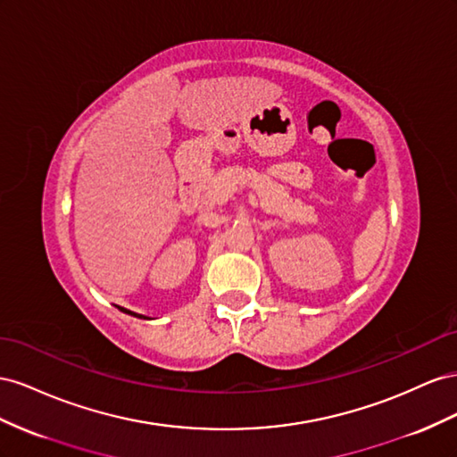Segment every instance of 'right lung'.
<instances>
[{
    "mask_svg": "<svg viewBox=\"0 0 457 457\" xmlns=\"http://www.w3.org/2000/svg\"><path fill=\"white\" fill-rule=\"evenodd\" d=\"M122 312H126V314H132V316H137V314H134V312H129V310H124V308H120ZM137 318H143V316H137Z\"/></svg>",
    "mask_w": 457,
    "mask_h": 457,
    "instance_id": "obj_1",
    "label": "right lung"
}]
</instances>
